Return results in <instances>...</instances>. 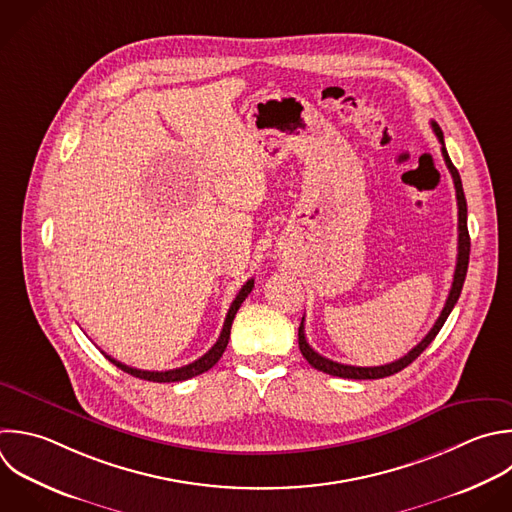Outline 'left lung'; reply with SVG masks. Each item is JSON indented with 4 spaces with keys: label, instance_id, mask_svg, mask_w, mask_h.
I'll use <instances>...</instances> for the list:
<instances>
[{
    "label": "left lung",
    "instance_id": "obj_1",
    "mask_svg": "<svg viewBox=\"0 0 512 512\" xmlns=\"http://www.w3.org/2000/svg\"><path fill=\"white\" fill-rule=\"evenodd\" d=\"M438 142L442 144V158H444V164L452 176V182H454V190H456V204H458V256H456V268H454V278H452V286H450V292H448V298H446V304L438 316V320L434 322V326L430 328V332L402 358L390 362V364H384V366H350V364H340V362H334L330 358H324L320 356L316 350L310 348V344L306 342V336H304V318L300 322V328H298V346H300V352L302 356L308 360L310 366H314L316 370H322L326 374H332V376H340V378H354V380H374V378H384V376H390V374H396L400 372L402 368H406L412 360H416L424 348L436 338V334L440 332L442 324L446 322L448 314L452 312L458 296H460V290H462V284H464V278H466V270H468V256H470V236H468V228H466V198H464V192H462V182H460V174L458 170L454 168V164L450 162L448 158V152L444 148V136H442V130L436 122H430Z\"/></svg>",
    "mask_w": 512,
    "mask_h": 512
}]
</instances>
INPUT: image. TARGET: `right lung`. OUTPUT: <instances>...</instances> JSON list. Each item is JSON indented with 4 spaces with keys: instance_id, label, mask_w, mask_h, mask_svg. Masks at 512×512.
Returning a JSON list of instances; mask_svg holds the SVG:
<instances>
[{
    "instance_id": "1",
    "label": "right lung",
    "mask_w": 512,
    "mask_h": 512,
    "mask_svg": "<svg viewBox=\"0 0 512 512\" xmlns=\"http://www.w3.org/2000/svg\"><path fill=\"white\" fill-rule=\"evenodd\" d=\"M252 288H254V280H248V282L240 288V292L236 294V298H234V302H232V306H230V310H228V314H226L224 328H222V332H220L216 344H214L202 358H198V360H194V362H190V364H186V366H180V368H174V370H164V372H154V370H140V368H132V366H128V364H122L120 360L108 356L106 352H104V356H106L112 364H116L118 368H122L124 372L132 374V376H136V378H142V380H150V382H182V380H188V378H192V376H198V374L210 370V368L222 358V354H224V350H226V346H228V340H230V328H232L234 316H236L238 308L242 306V302H244V300L248 298V294L252 292Z\"/></svg>"
}]
</instances>
